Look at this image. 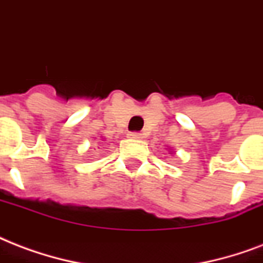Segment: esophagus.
<instances>
[{"label":"esophagus","instance_id":"esophagus-1","mask_svg":"<svg viewBox=\"0 0 263 263\" xmlns=\"http://www.w3.org/2000/svg\"><path fill=\"white\" fill-rule=\"evenodd\" d=\"M129 138H132V140H140V138H142V134L137 133V132H132V133H129Z\"/></svg>","mask_w":263,"mask_h":263}]
</instances>
